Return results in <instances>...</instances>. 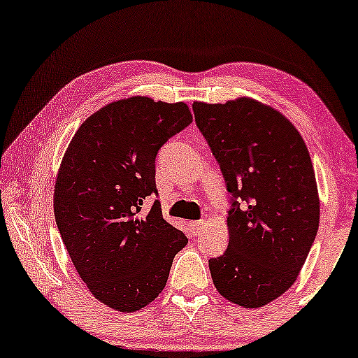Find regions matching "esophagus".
<instances>
[{"mask_svg": "<svg viewBox=\"0 0 358 358\" xmlns=\"http://www.w3.org/2000/svg\"><path fill=\"white\" fill-rule=\"evenodd\" d=\"M202 225H204V222H202V220L191 222V223H189L191 234H193V236H197V234H199V233H201V230H202Z\"/></svg>", "mask_w": 358, "mask_h": 358, "instance_id": "obj_1", "label": "esophagus"}]
</instances>
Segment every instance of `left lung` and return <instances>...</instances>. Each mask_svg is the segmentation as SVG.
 Wrapping results in <instances>:
<instances>
[{"mask_svg": "<svg viewBox=\"0 0 358 358\" xmlns=\"http://www.w3.org/2000/svg\"><path fill=\"white\" fill-rule=\"evenodd\" d=\"M193 110L231 194L228 248L209 260L213 285L230 302L262 307L289 289L315 241L312 159L294 125L259 101L193 103Z\"/></svg>", "mask_w": 358, "mask_h": 358, "instance_id": "left-lung-1", "label": "left lung"}]
</instances>
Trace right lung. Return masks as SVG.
Instances as JSON below:
<instances>
[{"mask_svg": "<svg viewBox=\"0 0 358 358\" xmlns=\"http://www.w3.org/2000/svg\"><path fill=\"white\" fill-rule=\"evenodd\" d=\"M193 122L185 103L133 96L94 112L72 138L55 186V217L72 264L92 294L136 312L159 296L183 231L164 220L156 156Z\"/></svg>", "mask_w": 358, "mask_h": 358, "instance_id": "add662e5", "label": "right lung"}]
</instances>
